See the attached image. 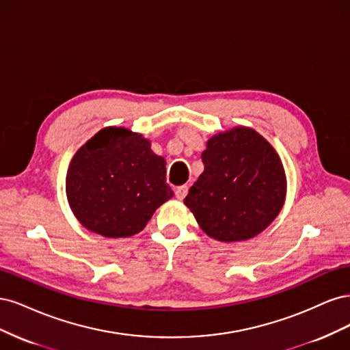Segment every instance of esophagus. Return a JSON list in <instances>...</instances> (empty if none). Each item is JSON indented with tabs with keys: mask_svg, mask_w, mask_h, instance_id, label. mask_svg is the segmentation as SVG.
<instances>
[{
	"mask_svg": "<svg viewBox=\"0 0 350 350\" xmlns=\"http://www.w3.org/2000/svg\"><path fill=\"white\" fill-rule=\"evenodd\" d=\"M187 190H189L187 186H178V187L176 189V198L180 199V200H183L185 196L187 195Z\"/></svg>",
	"mask_w": 350,
	"mask_h": 350,
	"instance_id": "34e87169",
	"label": "esophagus"
}]
</instances>
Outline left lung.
Returning a JSON list of instances; mask_svg holds the SVG:
<instances>
[{
  "mask_svg": "<svg viewBox=\"0 0 350 350\" xmlns=\"http://www.w3.org/2000/svg\"><path fill=\"white\" fill-rule=\"evenodd\" d=\"M205 170L185 205L218 241H244L265 231L285 204L286 174L260 133L235 126L213 135L202 152Z\"/></svg>",
  "mask_w": 350,
  "mask_h": 350,
  "instance_id": "obj_1",
  "label": "left lung"
}]
</instances>
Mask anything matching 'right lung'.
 <instances>
[{"instance_id":"1","label":"right lung","mask_w":350,"mask_h":350,"mask_svg":"<svg viewBox=\"0 0 350 350\" xmlns=\"http://www.w3.org/2000/svg\"><path fill=\"white\" fill-rule=\"evenodd\" d=\"M68 204L83 227L107 239L132 237L173 198L165 160L150 139L107 126L80 146L66 172Z\"/></svg>"}]
</instances>
